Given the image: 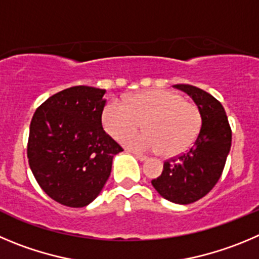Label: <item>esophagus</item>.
<instances>
[{
	"mask_svg": "<svg viewBox=\"0 0 259 259\" xmlns=\"http://www.w3.org/2000/svg\"><path fill=\"white\" fill-rule=\"evenodd\" d=\"M134 156L137 157V159H139V161H146L147 159V156H144V154H141V153H134Z\"/></svg>",
	"mask_w": 259,
	"mask_h": 259,
	"instance_id": "obj_1",
	"label": "esophagus"
}]
</instances>
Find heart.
Here are the masks:
<instances>
[{"instance_id":"obj_1","label":"heart","mask_w":259,"mask_h":259,"mask_svg":"<svg viewBox=\"0 0 259 259\" xmlns=\"http://www.w3.org/2000/svg\"><path fill=\"white\" fill-rule=\"evenodd\" d=\"M145 122L147 132L127 136L124 144L134 151H152L167 157L187 152L199 134L202 117L197 106L167 89H151L129 97L126 102L113 100L106 106L102 122L115 139L125 137Z\"/></svg>"}]
</instances>
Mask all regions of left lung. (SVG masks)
<instances>
[{"mask_svg":"<svg viewBox=\"0 0 259 259\" xmlns=\"http://www.w3.org/2000/svg\"><path fill=\"white\" fill-rule=\"evenodd\" d=\"M174 87L192 97L202 126L189 151L166 161L162 174L152 180V185L165 199L190 204L211 192L219 181L230 152L231 129L224 107L213 96L189 84Z\"/></svg>","mask_w":259,"mask_h":259,"instance_id":"obj_1","label":"left lung"}]
</instances>
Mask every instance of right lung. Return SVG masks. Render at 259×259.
<instances>
[{"label":"right lung","mask_w":259,"mask_h":259,"mask_svg":"<svg viewBox=\"0 0 259 259\" xmlns=\"http://www.w3.org/2000/svg\"><path fill=\"white\" fill-rule=\"evenodd\" d=\"M106 91L76 85L53 94L33 115L30 170L43 192L67 207L93 202L122 148L102 127Z\"/></svg>","instance_id":"1"}]
</instances>
